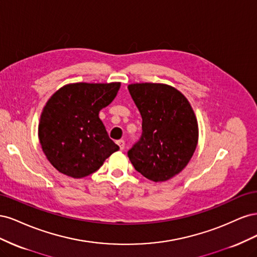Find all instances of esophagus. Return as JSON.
<instances>
[{
    "label": "esophagus",
    "instance_id": "1",
    "mask_svg": "<svg viewBox=\"0 0 257 257\" xmlns=\"http://www.w3.org/2000/svg\"><path fill=\"white\" fill-rule=\"evenodd\" d=\"M116 145L119 146L120 150H123L124 149V146H125V142H124L123 139H119V141H116Z\"/></svg>",
    "mask_w": 257,
    "mask_h": 257
}]
</instances>
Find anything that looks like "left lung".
<instances>
[{"label": "left lung", "instance_id": "obj_1", "mask_svg": "<svg viewBox=\"0 0 257 257\" xmlns=\"http://www.w3.org/2000/svg\"><path fill=\"white\" fill-rule=\"evenodd\" d=\"M141 112L143 133L127 152L138 173L166 181L188 165L198 142L196 116L182 93L162 83L127 87Z\"/></svg>", "mask_w": 257, "mask_h": 257}]
</instances>
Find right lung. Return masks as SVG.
I'll use <instances>...</instances> for the list:
<instances>
[{
  "mask_svg": "<svg viewBox=\"0 0 257 257\" xmlns=\"http://www.w3.org/2000/svg\"><path fill=\"white\" fill-rule=\"evenodd\" d=\"M119 89L120 82L72 83L49 98L41 115L38 137L45 155L60 173L87 177L119 150L98 116Z\"/></svg>",
  "mask_w": 257,
  "mask_h": 257,
  "instance_id": "right-lung-1",
  "label": "right lung"
}]
</instances>
